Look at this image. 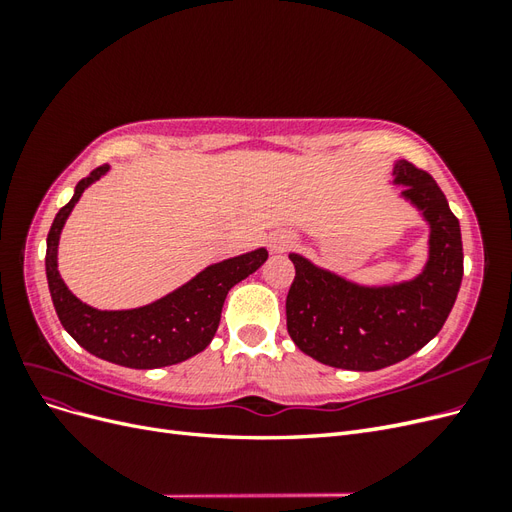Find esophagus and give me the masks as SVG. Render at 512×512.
Wrapping results in <instances>:
<instances>
[{"instance_id": "esophagus-1", "label": "esophagus", "mask_w": 512, "mask_h": 512, "mask_svg": "<svg viewBox=\"0 0 512 512\" xmlns=\"http://www.w3.org/2000/svg\"><path fill=\"white\" fill-rule=\"evenodd\" d=\"M294 237L290 235V232H273V235L269 237V247L271 252L275 254H282V252H288L290 247H294Z\"/></svg>"}]
</instances>
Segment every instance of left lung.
Masks as SVG:
<instances>
[{"mask_svg": "<svg viewBox=\"0 0 512 512\" xmlns=\"http://www.w3.org/2000/svg\"><path fill=\"white\" fill-rule=\"evenodd\" d=\"M401 198L429 224V258L408 282L363 286L290 254L294 282L286 297V327L301 352L352 371H376L408 359L442 329L463 277L459 220L444 192L408 160L393 166Z\"/></svg>", "mask_w": 512, "mask_h": 512, "instance_id": "left-lung-1", "label": "left lung"}]
</instances>
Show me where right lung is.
<instances>
[{
    "label": "right lung",
    "instance_id": "obj_1",
    "mask_svg": "<svg viewBox=\"0 0 512 512\" xmlns=\"http://www.w3.org/2000/svg\"><path fill=\"white\" fill-rule=\"evenodd\" d=\"M108 164L76 183L74 196L55 215L46 237V280L64 329L98 359L132 369H156L203 352L218 331L228 290L262 267L269 252L258 247L215 262L166 297L134 309H96L76 299L57 271V245L74 205L91 183L108 173Z\"/></svg>",
    "mask_w": 512,
    "mask_h": 512
}]
</instances>
